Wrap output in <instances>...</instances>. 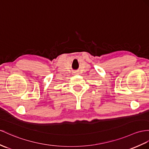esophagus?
I'll return each mask as SVG.
<instances>
[{
  "mask_svg": "<svg viewBox=\"0 0 149 149\" xmlns=\"http://www.w3.org/2000/svg\"><path fill=\"white\" fill-rule=\"evenodd\" d=\"M74 72V73H75V74H77V72Z\"/></svg>",
  "mask_w": 149,
  "mask_h": 149,
  "instance_id": "esophagus-1",
  "label": "esophagus"
}]
</instances>
